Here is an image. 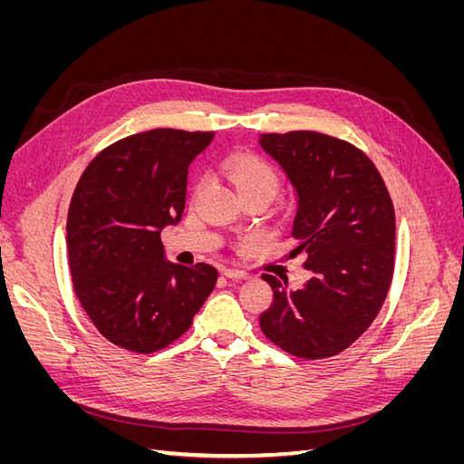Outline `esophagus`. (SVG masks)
Listing matches in <instances>:
<instances>
[{"label":"esophagus","instance_id":"34e87169","mask_svg":"<svg viewBox=\"0 0 464 464\" xmlns=\"http://www.w3.org/2000/svg\"><path fill=\"white\" fill-rule=\"evenodd\" d=\"M224 276L234 278V280H247L249 275L244 271H237V269H224Z\"/></svg>","mask_w":464,"mask_h":464}]
</instances>
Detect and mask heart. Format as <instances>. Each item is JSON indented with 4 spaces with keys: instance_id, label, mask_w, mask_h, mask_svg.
Masks as SVG:
<instances>
[{
    "instance_id": "b5f03b06",
    "label": "heart",
    "mask_w": 464,
    "mask_h": 464,
    "mask_svg": "<svg viewBox=\"0 0 464 464\" xmlns=\"http://www.w3.org/2000/svg\"><path fill=\"white\" fill-rule=\"evenodd\" d=\"M224 174L232 181L240 198L251 193H269L271 198L280 186L278 172L275 166L256 154L234 152L224 160ZM201 189V181L195 186V193Z\"/></svg>"
}]
</instances>
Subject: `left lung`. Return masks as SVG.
I'll return each mask as SVG.
<instances>
[{
  "instance_id": "8db88e82",
  "label": "left lung",
  "mask_w": 464,
  "mask_h": 464,
  "mask_svg": "<svg viewBox=\"0 0 464 464\" xmlns=\"http://www.w3.org/2000/svg\"><path fill=\"white\" fill-rule=\"evenodd\" d=\"M298 191L292 236L312 278L263 275L275 302L259 317L263 334L304 360L336 356L368 331L395 271V208L375 164L353 143L315 131L261 135Z\"/></svg>"
}]
</instances>
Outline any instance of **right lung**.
<instances>
[{"label": "right lung", "mask_w": 464, "mask_h": 464, "mask_svg": "<svg viewBox=\"0 0 464 464\" xmlns=\"http://www.w3.org/2000/svg\"><path fill=\"white\" fill-rule=\"evenodd\" d=\"M215 131L150 130L101 150L67 213L73 290L104 339L137 354L178 341L213 292L207 263L164 261L160 230L186 207L188 166Z\"/></svg>", "instance_id": "right-lung-1"}]
</instances>
